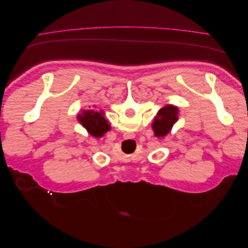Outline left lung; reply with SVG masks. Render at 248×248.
Segmentation results:
<instances>
[{
	"label": "left lung",
	"instance_id": "8db88e82",
	"mask_svg": "<svg viewBox=\"0 0 248 248\" xmlns=\"http://www.w3.org/2000/svg\"><path fill=\"white\" fill-rule=\"evenodd\" d=\"M179 120V108L178 107L168 104L161 108L154 121L152 122V129L156 138H164L170 133L172 126Z\"/></svg>",
	"mask_w": 248,
	"mask_h": 248
}]
</instances>
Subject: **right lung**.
<instances>
[{
	"label": "right lung",
	"mask_w": 248,
	"mask_h": 248,
	"mask_svg": "<svg viewBox=\"0 0 248 248\" xmlns=\"http://www.w3.org/2000/svg\"><path fill=\"white\" fill-rule=\"evenodd\" d=\"M102 109H86L78 115V121L94 138H102L110 129Z\"/></svg>",
	"instance_id": "obj_1"
}]
</instances>
